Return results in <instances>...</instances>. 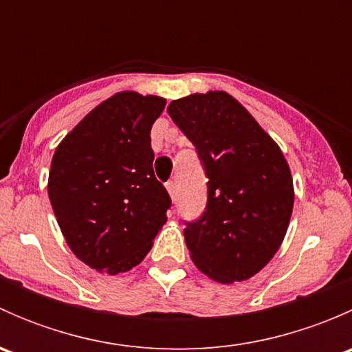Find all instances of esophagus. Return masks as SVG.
Returning <instances> with one entry per match:
<instances>
[{
    "instance_id": "1",
    "label": "esophagus",
    "mask_w": 352,
    "mask_h": 352,
    "mask_svg": "<svg viewBox=\"0 0 352 352\" xmlns=\"http://www.w3.org/2000/svg\"><path fill=\"white\" fill-rule=\"evenodd\" d=\"M166 190H168L170 197H172L173 201H175V197H177V184L173 182V180H170V182H166Z\"/></svg>"
}]
</instances>
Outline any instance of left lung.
<instances>
[{
    "label": "left lung",
    "mask_w": 352,
    "mask_h": 352,
    "mask_svg": "<svg viewBox=\"0 0 352 352\" xmlns=\"http://www.w3.org/2000/svg\"><path fill=\"white\" fill-rule=\"evenodd\" d=\"M168 113L208 177L204 212L184 221L190 257L214 281H245L274 257L289 225L294 190L285 155L226 91L173 100Z\"/></svg>",
    "instance_id": "obj_1"
}]
</instances>
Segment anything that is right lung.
Wrapping results in <instances>:
<instances>
[{
	"mask_svg": "<svg viewBox=\"0 0 352 352\" xmlns=\"http://www.w3.org/2000/svg\"><path fill=\"white\" fill-rule=\"evenodd\" d=\"M166 100L120 91L56 148L49 199L80 261L113 276L140 264L166 221L168 192L153 172L151 126Z\"/></svg>",
	"mask_w": 352,
	"mask_h": 352,
	"instance_id": "add662e5",
	"label": "right lung"
}]
</instances>
